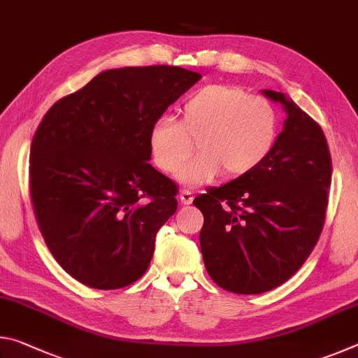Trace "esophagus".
Listing matches in <instances>:
<instances>
[{
    "mask_svg": "<svg viewBox=\"0 0 358 358\" xmlns=\"http://www.w3.org/2000/svg\"><path fill=\"white\" fill-rule=\"evenodd\" d=\"M180 201H181V203H185V205L192 203V201H194L192 192L189 189H183L180 192Z\"/></svg>",
    "mask_w": 358,
    "mask_h": 358,
    "instance_id": "obj_1",
    "label": "esophagus"
}]
</instances>
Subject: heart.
<instances>
[{
  "mask_svg": "<svg viewBox=\"0 0 358 358\" xmlns=\"http://www.w3.org/2000/svg\"><path fill=\"white\" fill-rule=\"evenodd\" d=\"M180 123L157 118L148 142L153 162L173 173L189 157L191 141L201 151L178 172L185 185H203L224 171L226 177L252 172L276 142V112L262 96L246 94L237 85L213 83L196 90L180 107Z\"/></svg>",
  "mask_w": 358,
  "mask_h": 358,
  "instance_id": "1",
  "label": "heart"
}]
</instances>
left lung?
Here are the masks:
<instances>
[{"label":"left lung","instance_id":"1","mask_svg":"<svg viewBox=\"0 0 358 358\" xmlns=\"http://www.w3.org/2000/svg\"><path fill=\"white\" fill-rule=\"evenodd\" d=\"M287 118L252 172L194 199L202 211L203 264L217 286L262 294L299 271L322 232L331 183L324 131L286 94L264 90Z\"/></svg>","mask_w":358,"mask_h":358}]
</instances>
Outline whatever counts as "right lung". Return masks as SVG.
Listing matches in <instances>:
<instances>
[{"instance_id": "1", "label": "right lung", "mask_w": 358, "mask_h": 358, "mask_svg": "<svg viewBox=\"0 0 358 358\" xmlns=\"http://www.w3.org/2000/svg\"><path fill=\"white\" fill-rule=\"evenodd\" d=\"M178 66L104 71L50 107L29 153L39 230L66 273L93 289L136 282L178 187L150 164L155 121L201 80Z\"/></svg>"}]
</instances>
